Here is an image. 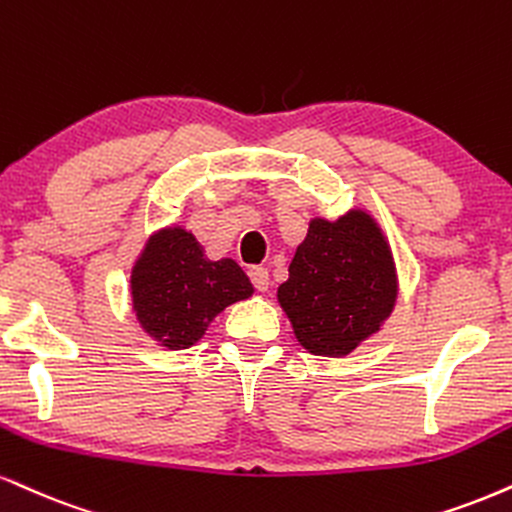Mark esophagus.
Here are the masks:
<instances>
[{"label":"esophagus","mask_w":512,"mask_h":512,"mask_svg":"<svg viewBox=\"0 0 512 512\" xmlns=\"http://www.w3.org/2000/svg\"><path fill=\"white\" fill-rule=\"evenodd\" d=\"M250 281L255 283V288L257 291H267L269 288V272H267V267H250Z\"/></svg>","instance_id":"34e87169"}]
</instances>
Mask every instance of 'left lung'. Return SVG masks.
Here are the masks:
<instances>
[{"instance_id":"obj_1","label":"left lung","mask_w":512,"mask_h":512,"mask_svg":"<svg viewBox=\"0 0 512 512\" xmlns=\"http://www.w3.org/2000/svg\"><path fill=\"white\" fill-rule=\"evenodd\" d=\"M276 300L307 353H353L398 303L396 262L379 221L360 207L336 221L310 219Z\"/></svg>"}]
</instances>
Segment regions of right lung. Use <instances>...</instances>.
Segmentation results:
<instances>
[{
  "instance_id": "obj_1",
  "label": "right lung",
  "mask_w": 512,
  "mask_h": 512,
  "mask_svg": "<svg viewBox=\"0 0 512 512\" xmlns=\"http://www.w3.org/2000/svg\"><path fill=\"white\" fill-rule=\"evenodd\" d=\"M140 329L157 346L183 350L205 336L226 307L248 300L255 288L231 257L207 260L193 231L166 226L145 240L128 281Z\"/></svg>"
}]
</instances>
